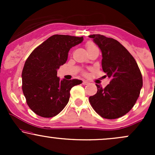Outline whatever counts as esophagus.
<instances>
[{"instance_id": "esophagus-1", "label": "esophagus", "mask_w": 155, "mask_h": 155, "mask_svg": "<svg viewBox=\"0 0 155 155\" xmlns=\"http://www.w3.org/2000/svg\"><path fill=\"white\" fill-rule=\"evenodd\" d=\"M82 84H83L84 85H86V84H88L89 82H88L87 81H85V80H84V81H83V82H82Z\"/></svg>"}]
</instances>
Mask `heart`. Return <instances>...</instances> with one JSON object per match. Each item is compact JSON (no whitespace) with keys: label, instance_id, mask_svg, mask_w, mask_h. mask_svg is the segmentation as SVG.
<instances>
[{"label":"heart","instance_id":"b5f03b06","mask_svg":"<svg viewBox=\"0 0 155 155\" xmlns=\"http://www.w3.org/2000/svg\"><path fill=\"white\" fill-rule=\"evenodd\" d=\"M95 47H96V45L93 43V42L89 41L86 44V48H87V51L90 50V49H93V48H95Z\"/></svg>","mask_w":155,"mask_h":155}]
</instances>
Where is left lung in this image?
Segmentation results:
<instances>
[{
	"instance_id": "left-lung-1",
	"label": "left lung",
	"mask_w": 155,
	"mask_h": 155,
	"mask_svg": "<svg viewBox=\"0 0 155 155\" xmlns=\"http://www.w3.org/2000/svg\"><path fill=\"white\" fill-rule=\"evenodd\" d=\"M89 37L100 48L103 71L111 79L105 88L96 84L97 93L89 101L100 116L119 118L130 111L139 97L143 87L141 73L134 58L117 40L100 34Z\"/></svg>"
}]
</instances>
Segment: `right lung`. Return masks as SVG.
<instances>
[{"label":"right lung","instance_id":"right-lung-1","mask_svg":"<svg viewBox=\"0 0 155 155\" xmlns=\"http://www.w3.org/2000/svg\"><path fill=\"white\" fill-rule=\"evenodd\" d=\"M83 37L53 35L32 51L22 73V91L30 108L38 116L52 117L68 103L70 90L81 80H60L58 70L66 63L71 48Z\"/></svg>","mask_w":155,"mask_h":155}]
</instances>
